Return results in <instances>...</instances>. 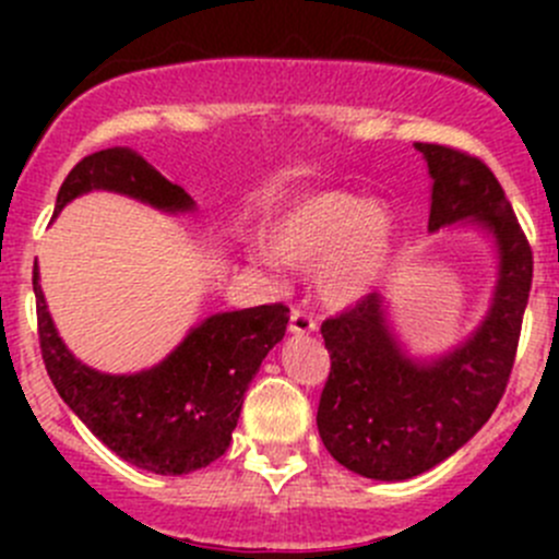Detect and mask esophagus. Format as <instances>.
<instances>
[{"instance_id": "1", "label": "esophagus", "mask_w": 559, "mask_h": 559, "mask_svg": "<svg viewBox=\"0 0 559 559\" xmlns=\"http://www.w3.org/2000/svg\"><path fill=\"white\" fill-rule=\"evenodd\" d=\"M289 332L292 335H313L316 332V319L306 308H295L289 319Z\"/></svg>"}]
</instances>
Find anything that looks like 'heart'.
Here are the masks:
<instances>
[{
	"label": "heart",
	"mask_w": 559,
	"mask_h": 559,
	"mask_svg": "<svg viewBox=\"0 0 559 559\" xmlns=\"http://www.w3.org/2000/svg\"><path fill=\"white\" fill-rule=\"evenodd\" d=\"M400 224L386 202L326 189L292 202L273 224L270 246L292 267H319L316 289L330 306L368 297L392 264Z\"/></svg>",
	"instance_id": "heart-1"
}]
</instances>
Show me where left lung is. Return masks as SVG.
Masks as SVG:
<instances>
[{"label": "left lung", "mask_w": 559, "mask_h": 559, "mask_svg": "<svg viewBox=\"0 0 559 559\" xmlns=\"http://www.w3.org/2000/svg\"><path fill=\"white\" fill-rule=\"evenodd\" d=\"M416 151L432 178L430 233L471 222L492 235L498 281L481 324L432 359L405 352L379 292L321 324L332 365L319 436L343 467L376 481L430 471L487 425L514 368L533 284V251L492 170L449 145L416 143Z\"/></svg>", "instance_id": "obj_1"}]
</instances>
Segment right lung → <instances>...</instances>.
Instances as JSON below:
<instances>
[{"label":"right lung","instance_id":"right-lung-1","mask_svg":"<svg viewBox=\"0 0 559 559\" xmlns=\"http://www.w3.org/2000/svg\"><path fill=\"white\" fill-rule=\"evenodd\" d=\"M94 189L127 194L165 213L194 211V200L132 148H105L72 167L53 216ZM32 284L39 348L56 392L110 452L159 476L200 471L227 452L246 389L289 324V308L281 302L213 313L159 365L110 376L83 365L64 346L45 306L37 264Z\"/></svg>","mask_w":559,"mask_h":559}]
</instances>
